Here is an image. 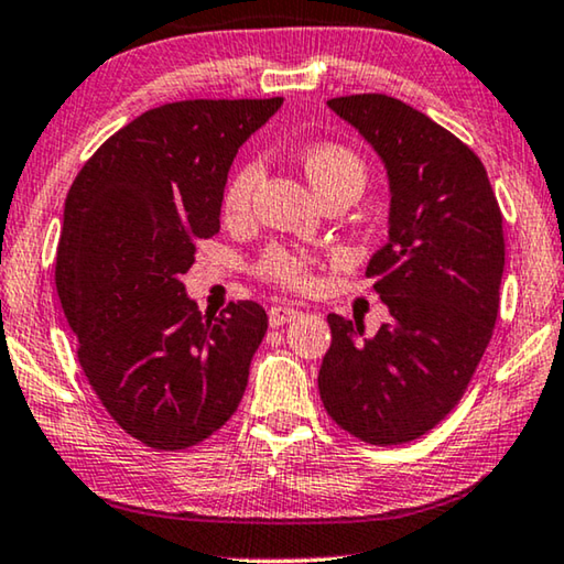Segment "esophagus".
<instances>
[{
    "instance_id": "34e87169",
    "label": "esophagus",
    "mask_w": 564,
    "mask_h": 564,
    "mask_svg": "<svg viewBox=\"0 0 564 564\" xmlns=\"http://www.w3.org/2000/svg\"><path fill=\"white\" fill-rule=\"evenodd\" d=\"M299 306H291V304H275L268 308V318H271V326H283L293 322V318H299Z\"/></svg>"
}]
</instances>
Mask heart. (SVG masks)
I'll return each instance as SVG.
<instances>
[{
	"instance_id": "heart-1",
	"label": "heart",
	"mask_w": 564,
	"mask_h": 564,
	"mask_svg": "<svg viewBox=\"0 0 564 564\" xmlns=\"http://www.w3.org/2000/svg\"><path fill=\"white\" fill-rule=\"evenodd\" d=\"M304 162V172L314 184L316 192H324L326 187L339 182H357L365 184V164L355 151L336 147V144H318L308 147L301 156ZM260 180H263V164L253 159L246 162L238 172L230 176L228 189H225V215L230 220H242L250 215L253 207V197ZM260 273L268 281L281 283L285 289H308L314 279H311V260L301 253H291L285 248H271L260 258Z\"/></svg>"
}]
</instances>
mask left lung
<instances>
[{
	"label": "left lung",
	"mask_w": 564,
	"mask_h": 564,
	"mask_svg": "<svg viewBox=\"0 0 564 564\" xmlns=\"http://www.w3.org/2000/svg\"><path fill=\"white\" fill-rule=\"evenodd\" d=\"M380 154L390 232L367 279L392 322L369 339L336 314L318 369L326 413L355 438L400 445L464 398L491 341L503 273L501 209L481 159L413 106L382 94L326 100Z\"/></svg>",
	"instance_id": "left-lung-1"
}]
</instances>
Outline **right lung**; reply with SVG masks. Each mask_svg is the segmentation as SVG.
Listing matches in <instances>:
<instances>
[{
	"label": "right lung",
	"mask_w": 564,
	"mask_h": 564,
	"mask_svg": "<svg viewBox=\"0 0 564 564\" xmlns=\"http://www.w3.org/2000/svg\"><path fill=\"white\" fill-rule=\"evenodd\" d=\"M283 98L176 100L126 123L75 176L55 285L90 388L131 438L182 451L238 410L268 329L256 301L199 314L182 275L220 232L228 172Z\"/></svg>",
	"instance_id": "obj_1"
}]
</instances>
